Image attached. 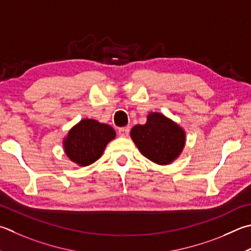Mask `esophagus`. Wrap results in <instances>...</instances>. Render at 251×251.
Here are the masks:
<instances>
[{
	"instance_id": "34e87169",
	"label": "esophagus",
	"mask_w": 251,
	"mask_h": 251,
	"mask_svg": "<svg viewBox=\"0 0 251 251\" xmlns=\"http://www.w3.org/2000/svg\"><path fill=\"white\" fill-rule=\"evenodd\" d=\"M118 135L121 137H127L129 135V127H122V128L118 129Z\"/></svg>"
}]
</instances>
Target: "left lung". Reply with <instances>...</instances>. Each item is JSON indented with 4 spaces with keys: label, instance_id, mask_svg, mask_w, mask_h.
<instances>
[{
    "label": "left lung",
    "instance_id": "left-lung-1",
    "mask_svg": "<svg viewBox=\"0 0 251 251\" xmlns=\"http://www.w3.org/2000/svg\"><path fill=\"white\" fill-rule=\"evenodd\" d=\"M130 138L139 151L159 166L170 165L180 157L185 146V130L163 115L151 112L144 125H136L130 130Z\"/></svg>",
    "mask_w": 251,
    "mask_h": 251
}]
</instances>
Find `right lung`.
<instances>
[{
  "label": "right lung",
  "instance_id": "add662e5",
  "mask_svg": "<svg viewBox=\"0 0 251 251\" xmlns=\"http://www.w3.org/2000/svg\"><path fill=\"white\" fill-rule=\"evenodd\" d=\"M115 137V130L110 125L84 118L72 126L65 136L63 151L75 165L86 167L101 158L106 145Z\"/></svg>",
  "mask_w": 251,
  "mask_h": 251
}]
</instances>
